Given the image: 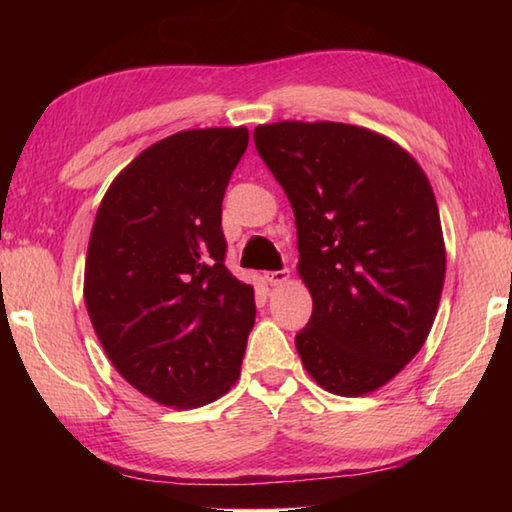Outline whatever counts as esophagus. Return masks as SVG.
<instances>
[{"instance_id": "1", "label": "esophagus", "mask_w": 512, "mask_h": 512, "mask_svg": "<svg viewBox=\"0 0 512 512\" xmlns=\"http://www.w3.org/2000/svg\"><path fill=\"white\" fill-rule=\"evenodd\" d=\"M291 277V273L284 268V271H266L264 273V280L271 284V287H277V284H284Z\"/></svg>"}]
</instances>
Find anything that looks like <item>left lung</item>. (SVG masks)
<instances>
[{
  "instance_id": "1",
  "label": "left lung",
  "mask_w": 512,
  "mask_h": 512,
  "mask_svg": "<svg viewBox=\"0 0 512 512\" xmlns=\"http://www.w3.org/2000/svg\"><path fill=\"white\" fill-rule=\"evenodd\" d=\"M253 137L293 207L314 300L296 336L302 366L334 395L377 391L420 352L443 293L427 173L391 137L339 121H277Z\"/></svg>"
}]
</instances>
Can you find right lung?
Listing matches in <instances>:
<instances>
[{
    "label": "right lung",
    "mask_w": 512,
    "mask_h": 512,
    "mask_svg": "<svg viewBox=\"0 0 512 512\" xmlns=\"http://www.w3.org/2000/svg\"><path fill=\"white\" fill-rule=\"evenodd\" d=\"M248 128H192L117 173L94 216L83 296L128 384L173 409L235 386L255 298L223 264L221 203Z\"/></svg>",
    "instance_id": "add662e5"
}]
</instances>
